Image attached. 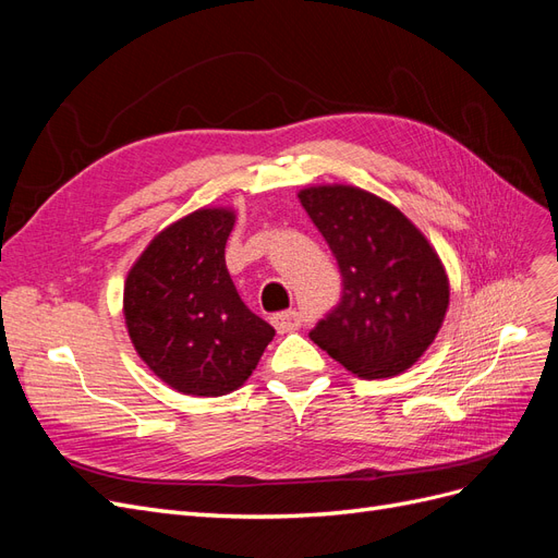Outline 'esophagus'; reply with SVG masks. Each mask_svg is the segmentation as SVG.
<instances>
[{"label": "esophagus", "mask_w": 558, "mask_h": 558, "mask_svg": "<svg viewBox=\"0 0 558 558\" xmlns=\"http://www.w3.org/2000/svg\"><path fill=\"white\" fill-rule=\"evenodd\" d=\"M271 325L278 333H290L301 327V313L299 311H282L271 317Z\"/></svg>", "instance_id": "1"}]
</instances>
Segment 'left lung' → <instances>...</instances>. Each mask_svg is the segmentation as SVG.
Instances as JSON below:
<instances>
[{
    "label": "left lung",
    "mask_w": 558,
    "mask_h": 558,
    "mask_svg": "<svg viewBox=\"0 0 558 558\" xmlns=\"http://www.w3.org/2000/svg\"><path fill=\"white\" fill-rule=\"evenodd\" d=\"M299 202L343 276L340 303L311 340L366 380L408 371L434 343L449 305L434 245L397 206L366 190L317 185L301 190Z\"/></svg>",
    "instance_id": "obj_1"
}]
</instances>
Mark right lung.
<instances>
[{
    "instance_id": "right-lung-1",
    "label": "right lung",
    "mask_w": 558,
    "mask_h": 558,
    "mask_svg": "<svg viewBox=\"0 0 558 558\" xmlns=\"http://www.w3.org/2000/svg\"><path fill=\"white\" fill-rule=\"evenodd\" d=\"M231 208H199L159 231L124 280L134 350L171 389L225 397L239 389L276 329L241 301L225 264Z\"/></svg>"
}]
</instances>
